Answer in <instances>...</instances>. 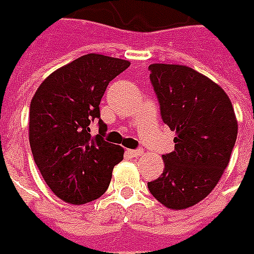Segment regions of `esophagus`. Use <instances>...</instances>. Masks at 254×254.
<instances>
[{"label":"esophagus","mask_w":254,"mask_h":254,"mask_svg":"<svg viewBox=\"0 0 254 254\" xmlns=\"http://www.w3.org/2000/svg\"><path fill=\"white\" fill-rule=\"evenodd\" d=\"M127 154L132 156V158H138V156H142L144 152H143V150H128Z\"/></svg>","instance_id":"1"}]
</instances>
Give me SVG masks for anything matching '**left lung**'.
<instances>
[{
    "mask_svg": "<svg viewBox=\"0 0 254 254\" xmlns=\"http://www.w3.org/2000/svg\"><path fill=\"white\" fill-rule=\"evenodd\" d=\"M165 125L175 131L174 151L162 155L165 170L148 190L171 210L206 198L228 167L237 139V119L220 85L177 64L148 66Z\"/></svg>",
    "mask_w": 254,
    "mask_h": 254,
    "instance_id": "8db88e82",
    "label": "left lung"
}]
</instances>
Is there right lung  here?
I'll return each mask as SVG.
<instances>
[{"label": "right lung", "mask_w": 254, "mask_h": 254, "mask_svg": "<svg viewBox=\"0 0 254 254\" xmlns=\"http://www.w3.org/2000/svg\"><path fill=\"white\" fill-rule=\"evenodd\" d=\"M123 59L89 53L59 68L40 84L29 110L34 163L53 194L72 205L100 198L125 148L106 142L99 104L108 83L127 69ZM99 119L100 135L89 125Z\"/></svg>", "instance_id": "obj_1"}]
</instances>
